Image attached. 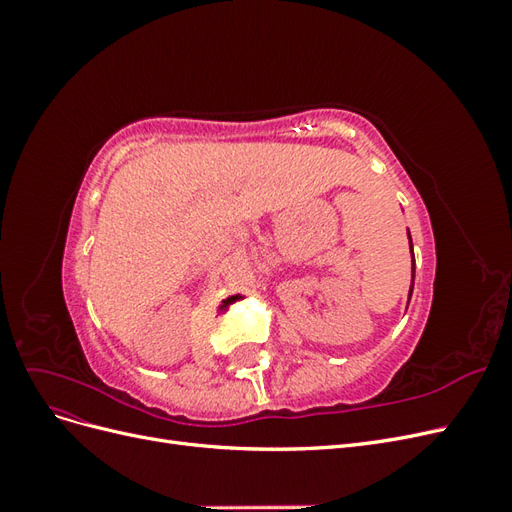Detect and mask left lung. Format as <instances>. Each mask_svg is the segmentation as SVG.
Here are the masks:
<instances>
[{
	"label": "left lung",
	"instance_id": "8db88e82",
	"mask_svg": "<svg viewBox=\"0 0 512 512\" xmlns=\"http://www.w3.org/2000/svg\"><path fill=\"white\" fill-rule=\"evenodd\" d=\"M410 237V232H408ZM410 252H412V239H410ZM412 288H414V252H412V284H410V297H412Z\"/></svg>",
	"mask_w": 512,
	"mask_h": 512
}]
</instances>
